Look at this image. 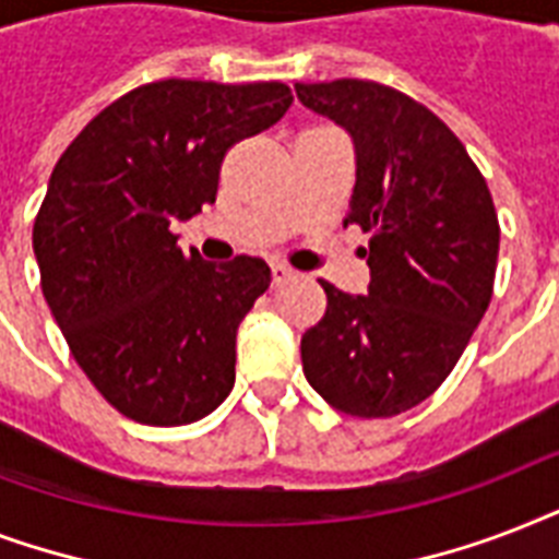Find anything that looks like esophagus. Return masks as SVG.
I'll use <instances>...</instances> for the list:
<instances>
[{
    "label": "esophagus",
    "instance_id": "34e87169",
    "mask_svg": "<svg viewBox=\"0 0 559 559\" xmlns=\"http://www.w3.org/2000/svg\"><path fill=\"white\" fill-rule=\"evenodd\" d=\"M293 278V270L284 266V263H272V287H281V284H287Z\"/></svg>",
    "mask_w": 559,
    "mask_h": 559
}]
</instances>
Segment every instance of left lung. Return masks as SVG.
<instances>
[{"label":"left lung","mask_w":559,"mask_h":559,"mask_svg":"<svg viewBox=\"0 0 559 559\" xmlns=\"http://www.w3.org/2000/svg\"><path fill=\"white\" fill-rule=\"evenodd\" d=\"M296 95L354 139L345 226L371 235L368 296L322 281L328 310L301 336L305 377L345 415L394 417L450 377L490 305L493 197L459 135L403 92L342 78L296 83Z\"/></svg>","instance_id":"left-lung-1"}]
</instances>
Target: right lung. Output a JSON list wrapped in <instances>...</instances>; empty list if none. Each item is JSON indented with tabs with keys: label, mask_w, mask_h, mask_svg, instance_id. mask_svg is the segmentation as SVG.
I'll return each instance as SVG.
<instances>
[{
	"label": "right lung",
	"mask_w": 559,
	"mask_h": 559,
	"mask_svg": "<svg viewBox=\"0 0 559 559\" xmlns=\"http://www.w3.org/2000/svg\"><path fill=\"white\" fill-rule=\"evenodd\" d=\"M289 104L278 81H156L112 100L57 159L34 219L43 296L78 366L130 420L193 424L235 385L237 328L270 266L186 254L170 226L217 200L228 147Z\"/></svg>",
	"instance_id": "1"
}]
</instances>
